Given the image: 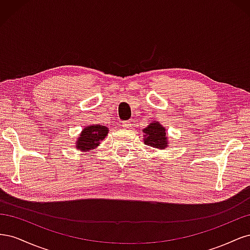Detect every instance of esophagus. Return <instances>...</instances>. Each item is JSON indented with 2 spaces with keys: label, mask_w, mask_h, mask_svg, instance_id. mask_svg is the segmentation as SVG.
Instances as JSON below:
<instances>
[{
  "label": "esophagus",
  "mask_w": 250,
  "mask_h": 250,
  "mask_svg": "<svg viewBox=\"0 0 250 250\" xmlns=\"http://www.w3.org/2000/svg\"><path fill=\"white\" fill-rule=\"evenodd\" d=\"M122 126H123L124 128H131L132 122H131V121H125V122L122 123Z\"/></svg>",
  "instance_id": "34e87169"
}]
</instances>
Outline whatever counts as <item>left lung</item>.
I'll use <instances>...</instances> for the list:
<instances>
[{
	"mask_svg": "<svg viewBox=\"0 0 250 250\" xmlns=\"http://www.w3.org/2000/svg\"><path fill=\"white\" fill-rule=\"evenodd\" d=\"M144 143L145 145L157 149H165L168 146V138L166 130L160 122H151L145 129H143Z\"/></svg>",
	"mask_w": 250,
	"mask_h": 250,
	"instance_id": "obj_1",
	"label": "left lung"
}]
</instances>
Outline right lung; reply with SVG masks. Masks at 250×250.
I'll list each match as a JSON object with an SVG mask.
<instances>
[{
  "label": "right lung",
  "mask_w": 250,
  "mask_h": 250,
  "mask_svg": "<svg viewBox=\"0 0 250 250\" xmlns=\"http://www.w3.org/2000/svg\"><path fill=\"white\" fill-rule=\"evenodd\" d=\"M108 133L106 126L102 125H90L85 127L80 133L77 140L76 147L80 151H88L99 146L101 141H103Z\"/></svg>",
  "instance_id": "add662e5"
}]
</instances>
